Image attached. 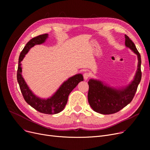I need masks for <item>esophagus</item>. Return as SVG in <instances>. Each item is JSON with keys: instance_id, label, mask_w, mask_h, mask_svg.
Returning <instances> with one entry per match:
<instances>
[{"instance_id": "obj_1", "label": "esophagus", "mask_w": 150, "mask_h": 150, "mask_svg": "<svg viewBox=\"0 0 150 150\" xmlns=\"http://www.w3.org/2000/svg\"><path fill=\"white\" fill-rule=\"evenodd\" d=\"M90 76V74L88 72H85L83 74V77H84V79L85 80H87L88 79V78Z\"/></svg>"}]
</instances>
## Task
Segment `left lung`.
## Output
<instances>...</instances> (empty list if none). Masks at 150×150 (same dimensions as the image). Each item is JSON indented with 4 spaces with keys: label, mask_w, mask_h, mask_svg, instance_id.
<instances>
[{
    "label": "left lung",
    "mask_w": 150,
    "mask_h": 150,
    "mask_svg": "<svg viewBox=\"0 0 150 150\" xmlns=\"http://www.w3.org/2000/svg\"><path fill=\"white\" fill-rule=\"evenodd\" d=\"M125 45L137 55L138 65L136 75L130 84L122 89H116L101 81L91 79L88 81V101L94 111L101 114H111L119 112L132 100L142 77L141 57L134 42L127 35Z\"/></svg>",
    "instance_id": "8db88e82"
}]
</instances>
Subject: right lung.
I'll list each match as a JSON object with an SVG mask.
<instances>
[{"label": "right lung", "instance_id": "add662e5", "mask_svg": "<svg viewBox=\"0 0 150 150\" xmlns=\"http://www.w3.org/2000/svg\"><path fill=\"white\" fill-rule=\"evenodd\" d=\"M48 34L39 35L35 37L27 43L21 52L19 58V65L17 72V80L23 98L31 107L41 113L47 114H58L64 109L67 104L70 93L80 81H83L82 74H76L63 83L53 95L47 99H42L36 96L29 89L28 85L22 76L21 62L25 57L29 50L37 44L44 43Z\"/></svg>", "mask_w": 150, "mask_h": 150}]
</instances>
